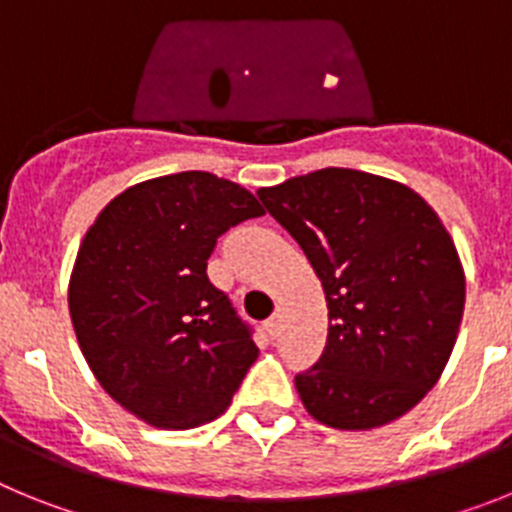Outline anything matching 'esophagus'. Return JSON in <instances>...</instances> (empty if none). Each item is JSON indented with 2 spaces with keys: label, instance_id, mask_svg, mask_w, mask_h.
<instances>
[{
  "label": "esophagus",
  "instance_id": "34e87169",
  "mask_svg": "<svg viewBox=\"0 0 512 512\" xmlns=\"http://www.w3.org/2000/svg\"><path fill=\"white\" fill-rule=\"evenodd\" d=\"M266 330H269L271 338H277L279 333H282V312H274L269 320H266Z\"/></svg>",
  "mask_w": 512,
  "mask_h": 512
}]
</instances>
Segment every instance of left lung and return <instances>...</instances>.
Listing matches in <instances>:
<instances>
[{"label": "left lung", "mask_w": 512, "mask_h": 512, "mask_svg": "<svg viewBox=\"0 0 512 512\" xmlns=\"http://www.w3.org/2000/svg\"><path fill=\"white\" fill-rule=\"evenodd\" d=\"M256 194L328 302L323 356L295 377L307 413L366 431L415 408L454 351L467 295L436 212L405 184L333 166Z\"/></svg>", "instance_id": "left-lung-1"}]
</instances>
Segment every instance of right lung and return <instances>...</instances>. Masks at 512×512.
Masks as SVG:
<instances>
[{
	"label": "right lung",
	"mask_w": 512,
	"mask_h": 512,
	"mask_svg": "<svg viewBox=\"0 0 512 512\" xmlns=\"http://www.w3.org/2000/svg\"><path fill=\"white\" fill-rule=\"evenodd\" d=\"M264 215L207 171L117 194L81 241L69 284L76 341L104 392L166 431L210 423L259 356L251 325L207 279L217 238Z\"/></svg>",
	"instance_id": "1"
}]
</instances>
